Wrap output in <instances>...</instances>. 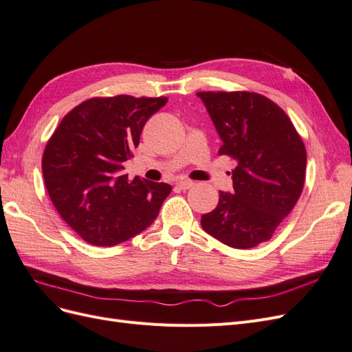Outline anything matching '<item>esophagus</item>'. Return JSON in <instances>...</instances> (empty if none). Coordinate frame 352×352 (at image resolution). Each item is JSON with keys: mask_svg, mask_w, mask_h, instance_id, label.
Here are the masks:
<instances>
[{"mask_svg": "<svg viewBox=\"0 0 352 352\" xmlns=\"http://www.w3.org/2000/svg\"><path fill=\"white\" fill-rule=\"evenodd\" d=\"M195 184L192 182V180H179L177 182V186L180 188V189H184V190H186V189H189V188H192Z\"/></svg>", "mask_w": 352, "mask_h": 352, "instance_id": "obj_1", "label": "esophagus"}]
</instances>
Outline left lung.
Wrapping results in <instances>:
<instances>
[{
	"label": "left lung",
	"instance_id": "1",
	"mask_svg": "<svg viewBox=\"0 0 352 352\" xmlns=\"http://www.w3.org/2000/svg\"><path fill=\"white\" fill-rule=\"evenodd\" d=\"M223 141L219 154L236 162L232 194L202 214L201 226L228 247L248 250L267 242L300 198L305 146L287 114L264 95L198 92Z\"/></svg>",
	"mask_w": 352,
	"mask_h": 352
}]
</instances>
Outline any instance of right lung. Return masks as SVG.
Wrapping results in <instances>:
<instances>
[{
  "label": "right lung",
  "instance_id": "obj_1",
  "mask_svg": "<svg viewBox=\"0 0 352 352\" xmlns=\"http://www.w3.org/2000/svg\"><path fill=\"white\" fill-rule=\"evenodd\" d=\"M166 97L131 95L83 101L69 111L42 155L45 188L61 219L95 247H113L145 230L172 186L123 175L142 127Z\"/></svg>",
  "mask_w": 352,
  "mask_h": 352
}]
</instances>
